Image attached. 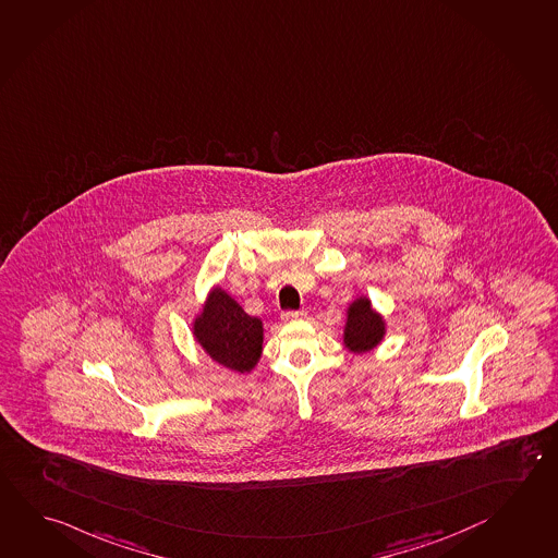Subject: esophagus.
<instances>
[{"mask_svg": "<svg viewBox=\"0 0 558 558\" xmlns=\"http://www.w3.org/2000/svg\"><path fill=\"white\" fill-rule=\"evenodd\" d=\"M304 316H306L304 311H287V313L281 315V320L283 323H293V320H299V318H304Z\"/></svg>", "mask_w": 558, "mask_h": 558, "instance_id": "esophagus-1", "label": "esophagus"}]
</instances>
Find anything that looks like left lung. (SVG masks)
Instances as JSON below:
<instances>
[{
    "label": "left lung",
    "instance_id": "1",
    "mask_svg": "<svg viewBox=\"0 0 558 558\" xmlns=\"http://www.w3.org/2000/svg\"><path fill=\"white\" fill-rule=\"evenodd\" d=\"M386 336V320L384 316L374 311L372 301L367 296L355 299L348 306L345 316L344 344L354 354H364L374 350Z\"/></svg>",
    "mask_w": 558,
    "mask_h": 558
}]
</instances>
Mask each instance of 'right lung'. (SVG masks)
<instances>
[{
    "label": "right lung",
    "mask_w": 558,
    "mask_h": 558,
    "mask_svg": "<svg viewBox=\"0 0 558 558\" xmlns=\"http://www.w3.org/2000/svg\"><path fill=\"white\" fill-rule=\"evenodd\" d=\"M193 335L214 362L232 372H252L264 350V325L250 316L232 294L214 287L201 315L194 318Z\"/></svg>",
    "instance_id": "add662e5"
}]
</instances>
